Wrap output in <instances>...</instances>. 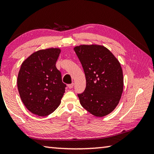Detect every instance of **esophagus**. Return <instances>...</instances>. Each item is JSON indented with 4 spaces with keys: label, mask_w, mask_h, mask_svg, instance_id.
I'll list each match as a JSON object with an SVG mask.
<instances>
[{
    "label": "esophagus",
    "mask_w": 154,
    "mask_h": 154,
    "mask_svg": "<svg viewBox=\"0 0 154 154\" xmlns=\"http://www.w3.org/2000/svg\"><path fill=\"white\" fill-rule=\"evenodd\" d=\"M67 86H68V88H69V89H72V88H73V86H74V83L69 84Z\"/></svg>",
    "instance_id": "esophagus-1"
}]
</instances>
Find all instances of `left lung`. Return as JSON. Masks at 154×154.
<instances>
[{"mask_svg": "<svg viewBox=\"0 0 154 154\" xmlns=\"http://www.w3.org/2000/svg\"><path fill=\"white\" fill-rule=\"evenodd\" d=\"M74 50L86 78L85 91L78 94L81 106L94 116H106L116 107L123 92L120 62L103 45H80Z\"/></svg>", "mask_w": 154, "mask_h": 154, "instance_id": "1", "label": "left lung"}]
</instances>
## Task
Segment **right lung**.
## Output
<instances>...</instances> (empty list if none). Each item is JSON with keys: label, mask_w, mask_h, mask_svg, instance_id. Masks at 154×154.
<instances>
[{"label": "right lung", "mask_w": 154, "mask_h": 154, "mask_svg": "<svg viewBox=\"0 0 154 154\" xmlns=\"http://www.w3.org/2000/svg\"><path fill=\"white\" fill-rule=\"evenodd\" d=\"M60 48L34 52L22 62L17 79L20 97L26 109L35 115L45 116L59 106L66 85L55 63Z\"/></svg>", "instance_id": "right-lung-1"}]
</instances>
